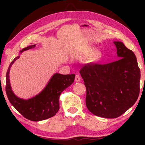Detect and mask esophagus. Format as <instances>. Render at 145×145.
I'll list each match as a JSON object with an SVG mask.
<instances>
[{
  "instance_id": "obj_1",
  "label": "esophagus",
  "mask_w": 145,
  "mask_h": 145,
  "mask_svg": "<svg viewBox=\"0 0 145 145\" xmlns=\"http://www.w3.org/2000/svg\"><path fill=\"white\" fill-rule=\"evenodd\" d=\"M75 80L76 82H80V80H81V78H80V75H76Z\"/></svg>"
}]
</instances>
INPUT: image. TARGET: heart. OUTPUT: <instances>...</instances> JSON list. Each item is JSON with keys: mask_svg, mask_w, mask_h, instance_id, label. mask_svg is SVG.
I'll return each mask as SVG.
<instances>
[{"mask_svg": "<svg viewBox=\"0 0 145 145\" xmlns=\"http://www.w3.org/2000/svg\"><path fill=\"white\" fill-rule=\"evenodd\" d=\"M93 53V49L89 48V50H88L86 52L85 54L87 55V56H90V55H91ZM94 57H95V59H99L100 58V57H101V54H100L99 52H95V54H94Z\"/></svg>", "mask_w": 145, "mask_h": 145, "instance_id": "obj_1", "label": "heart"}]
</instances>
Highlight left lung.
Instances as JSON below:
<instances>
[{
    "instance_id": "left-lung-1",
    "label": "left lung",
    "mask_w": 145,
    "mask_h": 145,
    "mask_svg": "<svg viewBox=\"0 0 145 145\" xmlns=\"http://www.w3.org/2000/svg\"><path fill=\"white\" fill-rule=\"evenodd\" d=\"M119 59L89 63L80 70L86 88V104L97 116L116 118L133 105L139 94L140 69L136 57L121 41H114Z\"/></svg>"
}]
</instances>
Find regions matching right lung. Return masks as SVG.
<instances>
[{
    "mask_svg": "<svg viewBox=\"0 0 145 145\" xmlns=\"http://www.w3.org/2000/svg\"><path fill=\"white\" fill-rule=\"evenodd\" d=\"M35 46L36 45L27 46L20 51V53ZM19 57L20 56L14 59L6 73V92L9 102L24 117L31 121H41L55 116L59 109L60 95L74 81L75 74L55 73L38 95L27 100L20 99L14 94L9 81V70L14 61Z\"/></svg>",
    "mask_w": 145,
    "mask_h": 145,
    "instance_id": "add662e5",
    "label": "right lung"
}]
</instances>
